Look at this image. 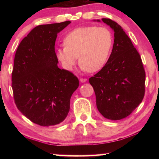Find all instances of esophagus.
<instances>
[{
  "label": "esophagus",
  "instance_id": "1",
  "mask_svg": "<svg viewBox=\"0 0 159 159\" xmlns=\"http://www.w3.org/2000/svg\"><path fill=\"white\" fill-rule=\"evenodd\" d=\"M86 80H87V79H80V83H85V82H86Z\"/></svg>",
  "mask_w": 159,
  "mask_h": 159
}]
</instances>
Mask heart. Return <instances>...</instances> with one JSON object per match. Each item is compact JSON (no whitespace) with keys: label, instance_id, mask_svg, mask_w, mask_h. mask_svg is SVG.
<instances>
[{"label":"heart","instance_id":"b5f03b06","mask_svg":"<svg viewBox=\"0 0 159 159\" xmlns=\"http://www.w3.org/2000/svg\"><path fill=\"white\" fill-rule=\"evenodd\" d=\"M64 45L55 49V55L64 69L70 71L78 58L83 70L99 71L107 63L114 43L108 28L95 26L73 29L64 39Z\"/></svg>","mask_w":159,"mask_h":159}]
</instances>
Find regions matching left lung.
<instances>
[{
	"label": "left lung",
	"instance_id": "obj_1",
	"mask_svg": "<svg viewBox=\"0 0 159 159\" xmlns=\"http://www.w3.org/2000/svg\"><path fill=\"white\" fill-rule=\"evenodd\" d=\"M100 22V20H93ZM102 21L114 32V43L107 62L89 79L99 113L109 120L127 117L144 95L145 71L140 55L121 26L110 19Z\"/></svg>",
	"mask_w": 159,
	"mask_h": 159
}]
</instances>
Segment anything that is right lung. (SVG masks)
I'll use <instances>...</instances> for the list:
<instances>
[{
    "instance_id": "1",
    "label": "right lung",
    "mask_w": 159,
    "mask_h": 159,
    "mask_svg": "<svg viewBox=\"0 0 159 159\" xmlns=\"http://www.w3.org/2000/svg\"><path fill=\"white\" fill-rule=\"evenodd\" d=\"M70 21L37 26L16 51L12 88L18 109L41 126L55 125L65 119L70 99L79 85L76 76L58 67L55 44L57 34Z\"/></svg>"
}]
</instances>
